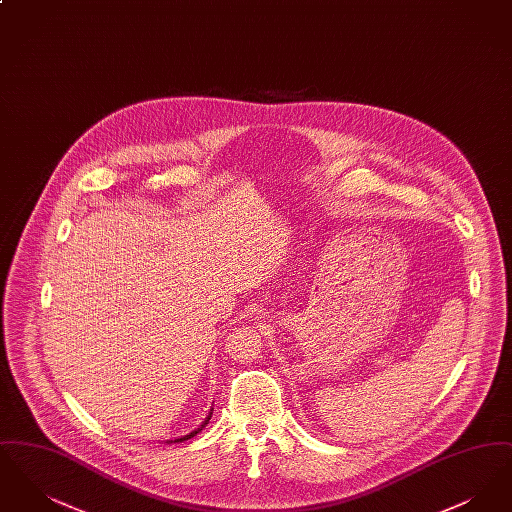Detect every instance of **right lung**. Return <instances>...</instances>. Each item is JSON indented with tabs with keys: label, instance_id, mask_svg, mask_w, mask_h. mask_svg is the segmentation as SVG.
Masks as SVG:
<instances>
[{
	"label": "right lung",
	"instance_id": "1",
	"mask_svg": "<svg viewBox=\"0 0 512 512\" xmlns=\"http://www.w3.org/2000/svg\"><path fill=\"white\" fill-rule=\"evenodd\" d=\"M209 420H211V414H209V416H207V418H205V422H203V424H201V428H203V426H205V424H207V422H209ZM201 428H197V430H194V432H192V434H188V436H184V438L176 439V441H184V439L194 438V436H195V434H197V432H201Z\"/></svg>",
	"mask_w": 512,
	"mask_h": 512
}]
</instances>
